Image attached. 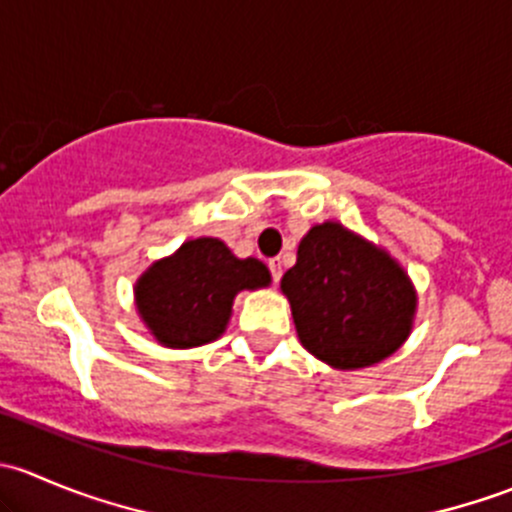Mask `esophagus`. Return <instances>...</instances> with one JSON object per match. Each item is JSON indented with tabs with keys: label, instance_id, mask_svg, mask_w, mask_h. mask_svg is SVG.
<instances>
[{
	"label": "esophagus",
	"instance_id": "esophagus-1",
	"mask_svg": "<svg viewBox=\"0 0 512 512\" xmlns=\"http://www.w3.org/2000/svg\"><path fill=\"white\" fill-rule=\"evenodd\" d=\"M270 275H272V280H275V285L282 280V262L280 260H270Z\"/></svg>",
	"mask_w": 512,
	"mask_h": 512
}]
</instances>
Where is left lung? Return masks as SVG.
I'll return each instance as SVG.
<instances>
[{
    "label": "left lung",
    "instance_id": "obj_1",
    "mask_svg": "<svg viewBox=\"0 0 512 512\" xmlns=\"http://www.w3.org/2000/svg\"><path fill=\"white\" fill-rule=\"evenodd\" d=\"M302 347L334 369H364L409 339L416 289L386 250L342 223L314 225L282 277Z\"/></svg>",
    "mask_w": 512,
    "mask_h": 512
}]
</instances>
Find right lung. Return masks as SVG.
<instances>
[{
    "mask_svg": "<svg viewBox=\"0 0 512 512\" xmlns=\"http://www.w3.org/2000/svg\"><path fill=\"white\" fill-rule=\"evenodd\" d=\"M270 282V270L260 260H240L218 237H198L153 262L133 292L153 337L163 347L190 349L215 342L225 332L237 292Z\"/></svg>",
    "mask_w": 512,
    "mask_h": 512,
    "instance_id": "right-lung-1",
    "label": "right lung"
}]
</instances>
